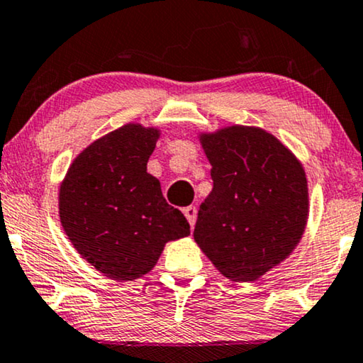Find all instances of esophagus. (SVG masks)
<instances>
[{
    "label": "esophagus",
    "instance_id": "esophagus-1",
    "mask_svg": "<svg viewBox=\"0 0 363 363\" xmlns=\"http://www.w3.org/2000/svg\"><path fill=\"white\" fill-rule=\"evenodd\" d=\"M183 213H185L188 223H190V227L193 228V225L196 222V206H185V208H183Z\"/></svg>",
    "mask_w": 363,
    "mask_h": 363
}]
</instances>
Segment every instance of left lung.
Segmentation results:
<instances>
[{
    "instance_id": "obj_1",
    "label": "left lung",
    "mask_w": 363,
    "mask_h": 363,
    "mask_svg": "<svg viewBox=\"0 0 363 363\" xmlns=\"http://www.w3.org/2000/svg\"><path fill=\"white\" fill-rule=\"evenodd\" d=\"M213 190L200 205L195 242L220 274L253 281L294 252L308 218L302 163L274 135L228 126L200 135Z\"/></svg>"
}]
</instances>
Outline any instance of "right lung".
<instances>
[{"instance_id": "obj_1", "label": "right lung", "mask_w": 363, "mask_h": 363, "mask_svg": "<svg viewBox=\"0 0 363 363\" xmlns=\"http://www.w3.org/2000/svg\"><path fill=\"white\" fill-rule=\"evenodd\" d=\"M160 131L128 123L74 158L60 186V220L69 242L108 279L136 280L167 242L190 235L180 210L147 172Z\"/></svg>"}]
</instances>
